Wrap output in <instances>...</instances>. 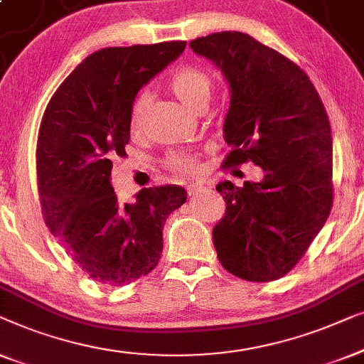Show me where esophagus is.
Wrapping results in <instances>:
<instances>
[{"label":"esophagus","mask_w":364,"mask_h":364,"mask_svg":"<svg viewBox=\"0 0 364 364\" xmlns=\"http://www.w3.org/2000/svg\"><path fill=\"white\" fill-rule=\"evenodd\" d=\"M186 191H188L189 196H193V194H198V193L204 191V186L201 183H191V184H188Z\"/></svg>","instance_id":"esophagus-1"}]
</instances>
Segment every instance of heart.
Returning <instances> with one entry per match:
<instances>
[{"label":"heart","mask_w":364,"mask_h":364,"mask_svg":"<svg viewBox=\"0 0 364 364\" xmlns=\"http://www.w3.org/2000/svg\"><path fill=\"white\" fill-rule=\"evenodd\" d=\"M168 87H170L173 94H175L184 105L196 112L201 109V107L208 105L209 99H211L213 79L206 70L193 68V65H186V68L178 69L171 74V77L168 79ZM148 104H150V95H148L146 92H141V94L135 99V102H133L130 112L132 133H138L141 130ZM166 165L175 171L188 173L196 168V156L188 151H175L168 156Z\"/></svg>","instance_id":"heart-1"}]
</instances>
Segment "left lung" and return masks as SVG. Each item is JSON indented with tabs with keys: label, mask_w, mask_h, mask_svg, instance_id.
<instances>
[{
	"label": "left lung",
	"mask_w": 364,
	"mask_h": 364,
	"mask_svg": "<svg viewBox=\"0 0 364 364\" xmlns=\"http://www.w3.org/2000/svg\"><path fill=\"white\" fill-rule=\"evenodd\" d=\"M221 69L231 102L223 166L252 161L259 183H219L226 214L213 229L223 267L250 282L284 277L320 232L333 203L328 115L309 75L252 36L223 31L189 43Z\"/></svg>",
	"instance_id": "8db88e82"
}]
</instances>
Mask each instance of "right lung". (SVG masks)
<instances>
[{"instance_id": "add662e5", "label": "right lung", "mask_w": 364, "mask_h": 364, "mask_svg": "<svg viewBox=\"0 0 364 364\" xmlns=\"http://www.w3.org/2000/svg\"><path fill=\"white\" fill-rule=\"evenodd\" d=\"M186 48L184 41L105 48L75 68L41 122L36 168L46 224L95 282L120 287L156 267L166 218L186 201L176 184L143 188L120 204L112 160L125 156L138 90Z\"/></svg>"}]
</instances>
